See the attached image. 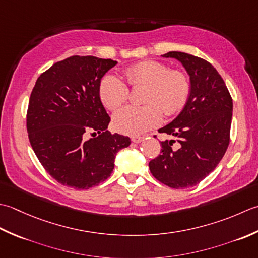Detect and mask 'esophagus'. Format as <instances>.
<instances>
[{"label":"esophagus","instance_id":"1","mask_svg":"<svg viewBox=\"0 0 258 258\" xmlns=\"http://www.w3.org/2000/svg\"><path fill=\"white\" fill-rule=\"evenodd\" d=\"M145 140V137H141V136H134L131 137V141L135 144H140L143 143V141Z\"/></svg>","mask_w":258,"mask_h":258}]
</instances>
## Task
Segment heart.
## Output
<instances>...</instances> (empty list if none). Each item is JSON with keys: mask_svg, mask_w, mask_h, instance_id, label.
I'll use <instances>...</instances> for the list:
<instances>
[{"mask_svg": "<svg viewBox=\"0 0 258 258\" xmlns=\"http://www.w3.org/2000/svg\"><path fill=\"white\" fill-rule=\"evenodd\" d=\"M124 76L130 85H147L143 107L128 106L113 114L114 129L125 135H141L158 125L164 112L175 114L185 106L190 85L185 73L169 70L158 61H144L129 67ZM129 88L121 78L106 76L100 83V98L110 110H115L127 101Z\"/></svg>", "mask_w": 258, "mask_h": 258, "instance_id": "b5f03b06", "label": "heart"}]
</instances>
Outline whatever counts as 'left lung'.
Returning a JSON list of instances; mask_svg holds the SVG:
<instances>
[{
    "label": "left lung",
    "mask_w": 258,
    "mask_h": 258,
    "mask_svg": "<svg viewBox=\"0 0 258 258\" xmlns=\"http://www.w3.org/2000/svg\"><path fill=\"white\" fill-rule=\"evenodd\" d=\"M181 63L190 91L179 114L159 133L175 137L161 141V155L149 162L157 180L171 188L197 185L212 172L229 144L233 100L217 70L201 57L171 51L161 55Z\"/></svg>",
    "instance_id": "8db88e82"
}]
</instances>
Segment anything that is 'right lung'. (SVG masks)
I'll use <instances>...</instances> for the list:
<instances>
[{"instance_id": "1", "label": "right lung", "mask_w": 258, "mask_h": 258, "mask_svg": "<svg viewBox=\"0 0 258 258\" xmlns=\"http://www.w3.org/2000/svg\"><path fill=\"white\" fill-rule=\"evenodd\" d=\"M117 63L73 55L35 82L26 115L29 139L42 166L62 185H99L111 175L117 152L131 144L129 137L107 130L110 117L100 99L101 79ZM90 132L94 138L87 140Z\"/></svg>"}]
</instances>
